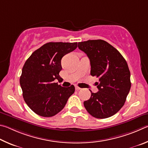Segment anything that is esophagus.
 <instances>
[{"label":"esophagus","instance_id":"esophagus-1","mask_svg":"<svg viewBox=\"0 0 148 148\" xmlns=\"http://www.w3.org/2000/svg\"><path fill=\"white\" fill-rule=\"evenodd\" d=\"M81 88L80 87H79V86H75V90H81Z\"/></svg>","mask_w":148,"mask_h":148}]
</instances>
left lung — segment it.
<instances>
[{
  "label": "left lung",
  "mask_w": 148,
  "mask_h": 148,
  "mask_svg": "<svg viewBox=\"0 0 148 148\" xmlns=\"http://www.w3.org/2000/svg\"><path fill=\"white\" fill-rule=\"evenodd\" d=\"M78 47L90 59L91 75L99 79L95 83L99 91L91 92L84 107L94 118H109L123 107L131 89L127 63L117 49L104 40L79 42Z\"/></svg>",
  "instance_id": "8db88e82"
}]
</instances>
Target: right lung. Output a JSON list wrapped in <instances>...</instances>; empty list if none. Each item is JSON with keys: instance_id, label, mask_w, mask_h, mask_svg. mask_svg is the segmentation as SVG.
Returning a JSON list of instances; mask_svg holds the SVG:
<instances>
[{"instance_id": "1", "label": "right lung", "mask_w": 148, "mask_h": 148, "mask_svg": "<svg viewBox=\"0 0 148 148\" xmlns=\"http://www.w3.org/2000/svg\"><path fill=\"white\" fill-rule=\"evenodd\" d=\"M77 47V43L49 42L31 54L23 66L20 85L25 103L33 112L51 117L63 109L75 86L62 87L60 80L61 60Z\"/></svg>"}]
</instances>
